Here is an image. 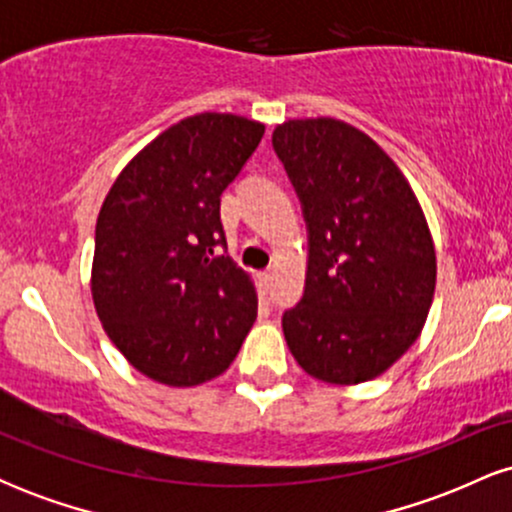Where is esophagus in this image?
<instances>
[{
  "label": "esophagus",
  "instance_id": "esophagus-1",
  "mask_svg": "<svg viewBox=\"0 0 512 512\" xmlns=\"http://www.w3.org/2000/svg\"><path fill=\"white\" fill-rule=\"evenodd\" d=\"M257 281H260V289L267 291L269 284H272V272H260L257 274Z\"/></svg>",
  "mask_w": 512,
  "mask_h": 512
}]
</instances>
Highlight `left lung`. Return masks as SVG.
<instances>
[{
  "label": "left lung",
  "instance_id": "obj_1",
  "mask_svg": "<svg viewBox=\"0 0 512 512\" xmlns=\"http://www.w3.org/2000/svg\"><path fill=\"white\" fill-rule=\"evenodd\" d=\"M272 144L310 233L303 298L281 320L286 344L322 383L378 378L419 339L433 303L424 209L390 154L349 122L286 120Z\"/></svg>",
  "mask_w": 512,
  "mask_h": 512
}]
</instances>
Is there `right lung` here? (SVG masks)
Segmentation results:
<instances>
[{"mask_svg":"<svg viewBox=\"0 0 512 512\" xmlns=\"http://www.w3.org/2000/svg\"><path fill=\"white\" fill-rule=\"evenodd\" d=\"M262 134V122L243 115L185 117L146 144L103 199L93 305L110 342L156 383L219 378L255 322V281L214 248L226 243L221 192Z\"/></svg>","mask_w":512,"mask_h":512,"instance_id":"right-lung-1","label":"right lung"}]
</instances>
